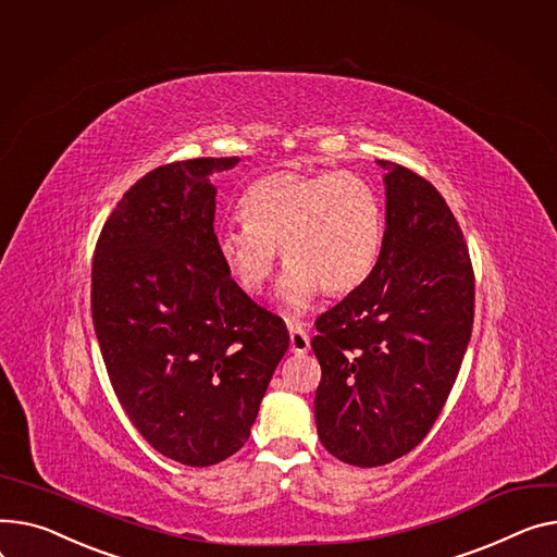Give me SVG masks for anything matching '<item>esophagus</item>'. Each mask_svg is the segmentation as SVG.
<instances>
[{
	"instance_id": "1",
	"label": "esophagus",
	"mask_w": 557,
	"mask_h": 557,
	"mask_svg": "<svg viewBox=\"0 0 557 557\" xmlns=\"http://www.w3.org/2000/svg\"><path fill=\"white\" fill-rule=\"evenodd\" d=\"M288 336H290V351L293 354H307L311 349V341H309L307 331L300 324H290Z\"/></svg>"
}]
</instances>
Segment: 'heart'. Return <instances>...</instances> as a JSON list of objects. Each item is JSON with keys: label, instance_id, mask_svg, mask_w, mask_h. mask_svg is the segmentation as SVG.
<instances>
[{"label": "heart", "instance_id": "b5f03b06", "mask_svg": "<svg viewBox=\"0 0 557 557\" xmlns=\"http://www.w3.org/2000/svg\"><path fill=\"white\" fill-rule=\"evenodd\" d=\"M242 226H224L214 248L228 277L248 295L262 293L277 248L288 267L280 300L305 313L318 293L356 290L379 264L383 208L372 183L354 172H271L239 197Z\"/></svg>", "mask_w": 557, "mask_h": 557}]
</instances>
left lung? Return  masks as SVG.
<instances>
[{
	"label": "left lung",
	"mask_w": 557,
	"mask_h": 557,
	"mask_svg": "<svg viewBox=\"0 0 557 557\" xmlns=\"http://www.w3.org/2000/svg\"><path fill=\"white\" fill-rule=\"evenodd\" d=\"M385 235L379 264L322 313L311 341L322 367V446L358 468L392 463L425 438L457 381L474 315L463 233L430 181L379 161Z\"/></svg>",
	"instance_id": "1"
}]
</instances>
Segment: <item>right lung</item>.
Segmentation results:
<instances>
[{
  "label": "right lung",
  "mask_w": 557,
  "mask_h": 557,
  "mask_svg": "<svg viewBox=\"0 0 557 557\" xmlns=\"http://www.w3.org/2000/svg\"><path fill=\"white\" fill-rule=\"evenodd\" d=\"M237 161L147 172L104 221L91 267L111 387L154 450L193 468L244 446L288 349L284 320L255 305L216 257L212 176Z\"/></svg>",
  "instance_id": "add662e5"
}]
</instances>
